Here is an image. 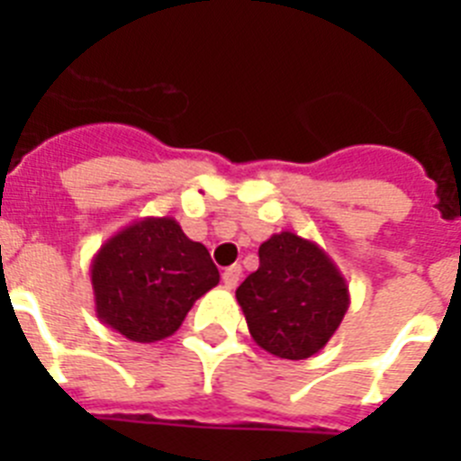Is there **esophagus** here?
I'll return each instance as SVG.
<instances>
[{"instance_id":"34e87169","label":"esophagus","mask_w":461,"mask_h":461,"mask_svg":"<svg viewBox=\"0 0 461 461\" xmlns=\"http://www.w3.org/2000/svg\"><path fill=\"white\" fill-rule=\"evenodd\" d=\"M223 286L226 288H235L240 284V279H242V267L240 266H230L223 270Z\"/></svg>"}]
</instances>
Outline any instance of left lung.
<instances>
[{"label":"left lung","mask_w":461,"mask_h":461,"mask_svg":"<svg viewBox=\"0 0 461 461\" xmlns=\"http://www.w3.org/2000/svg\"><path fill=\"white\" fill-rule=\"evenodd\" d=\"M260 266L235 291L260 348L284 360L319 353L348 312V284L312 240L281 230L258 247Z\"/></svg>","instance_id":"left-lung-1"}]
</instances>
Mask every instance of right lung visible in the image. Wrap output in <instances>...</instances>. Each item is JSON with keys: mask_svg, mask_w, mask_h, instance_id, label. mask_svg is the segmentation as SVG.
I'll return each instance as SVG.
<instances>
[{"mask_svg": "<svg viewBox=\"0 0 461 461\" xmlns=\"http://www.w3.org/2000/svg\"><path fill=\"white\" fill-rule=\"evenodd\" d=\"M89 276L101 323L138 344L177 332L195 300L219 284L210 251L173 217H145L117 230L94 254Z\"/></svg>", "mask_w": 461, "mask_h": 461, "instance_id": "1", "label": "right lung"}]
</instances>
